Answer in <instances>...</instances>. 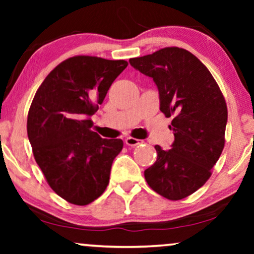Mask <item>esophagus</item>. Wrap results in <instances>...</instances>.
<instances>
[{"instance_id": "34e87169", "label": "esophagus", "mask_w": 254, "mask_h": 254, "mask_svg": "<svg viewBox=\"0 0 254 254\" xmlns=\"http://www.w3.org/2000/svg\"><path fill=\"white\" fill-rule=\"evenodd\" d=\"M125 143L129 145V147H136V145L141 143V140H137V138L135 137H127L126 140H125Z\"/></svg>"}]
</instances>
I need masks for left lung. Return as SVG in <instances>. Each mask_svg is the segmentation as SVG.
Returning a JSON list of instances; mask_svg holds the SVG:
<instances>
[{"label": "left lung", "instance_id": "8db88e82", "mask_svg": "<svg viewBox=\"0 0 254 254\" xmlns=\"http://www.w3.org/2000/svg\"><path fill=\"white\" fill-rule=\"evenodd\" d=\"M154 79L159 110L173 117L169 150L155 145L157 159L144 171L148 185L169 200H182L203 186L224 148L227 103L213 75L190 52L165 47L129 60Z\"/></svg>", "mask_w": 254, "mask_h": 254}]
</instances>
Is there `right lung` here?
<instances>
[{"label":"right lung","instance_id":"add662e5","mask_svg":"<svg viewBox=\"0 0 254 254\" xmlns=\"http://www.w3.org/2000/svg\"><path fill=\"white\" fill-rule=\"evenodd\" d=\"M125 60L77 55L58 64L37 90L27 114L34 159L51 189L68 202L85 206L110 182L120 138H102L90 128Z\"/></svg>","mask_w":254,"mask_h":254}]
</instances>
